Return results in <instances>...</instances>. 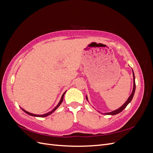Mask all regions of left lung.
<instances>
[{"mask_svg":"<svg viewBox=\"0 0 153 153\" xmlns=\"http://www.w3.org/2000/svg\"><path fill=\"white\" fill-rule=\"evenodd\" d=\"M133 91H132V92L131 95L129 96L128 99L127 100V101L125 102L120 108H119L118 109L115 110H114L112 111V112H108V113H102V114H105V115H116L120 112H121L126 107V106L131 102V101L133 99V97L134 96V94H135V88H136V85H135V75H134V73H133ZM86 99L88 101V98H87V96H86Z\"/></svg>","mask_w":153,"mask_h":153,"instance_id":"8db88e82","label":"left lung"}]
</instances>
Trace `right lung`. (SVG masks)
<instances>
[{"instance_id": "right-lung-1", "label": "right lung", "mask_w": 153, "mask_h": 153, "mask_svg": "<svg viewBox=\"0 0 153 153\" xmlns=\"http://www.w3.org/2000/svg\"><path fill=\"white\" fill-rule=\"evenodd\" d=\"M66 92V91L64 92V94L62 95L61 99V100H60V101L59 102V103L57 104V105L56 106H55V108H54L52 111H50V112H48V113H47V114H43V115H37V114H32V113H30V112H27V111H26V110H24L23 108H22V110L24 111V112H25L26 114H29V115H32V116H34V117H47V116H48V115H50L51 114H52V113L54 112V111H55V110H56L60 105H61V104L62 103V101H63L64 96V94H65Z\"/></svg>"}]
</instances>
